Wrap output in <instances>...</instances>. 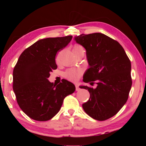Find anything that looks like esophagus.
Masks as SVG:
<instances>
[{
  "mask_svg": "<svg viewBox=\"0 0 146 146\" xmlns=\"http://www.w3.org/2000/svg\"><path fill=\"white\" fill-rule=\"evenodd\" d=\"M75 86H76V91H78L79 90H80L79 86H78V85H76Z\"/></svg>",
  "mask_w": 146,
  "mask_h": 146,
  "instance_id": "34e87169",
  "label": "esophagus"
}]
</instances>
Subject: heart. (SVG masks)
I'll return each mask as SVG.
<instances>
[{
  "label": "heart",
  "mask_w": 146,
  "mask_h": 146,
  "mask_svg": "<svg viewBox=\"0 0 146 146\" xmlns=\"http://www.w3.org/2000/svg\"><path fill=\"white\" fill-rule=\"evenodd\" d=\"M82 47L80 45H75L72 50H82ZM83 74V70L81 68H72L64 73V78L72 82H77Z\"/></svg>",
  "instance_id": "obj_1"
}]
</instances>
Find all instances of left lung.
<instances>
[{"label":"left lung","mask_w":146,"mask_h":146,"mask_svg":"<svg viewBox=\"0 0 146 146\" xmlns=\"http://www.w3.org/2000/svg\"><path fill=\"white\" fill-rule=\"evenodd\" d=\"M74 39L86 50L90 68L83 81L97 84L96 88L80 86L90 94L82 104L84 110L96 120L110 118L128 99L132 84L130 60L120 44L104 34H82Z\"/></svg>","instance_id":"1"}]
</instances>
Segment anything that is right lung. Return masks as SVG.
Listing matches in <instances>:
<instances>
[{
    "instance_id": "add662e5",
    "label": "right lung",
    "mask_w": 146,
    "mask_h": 146,
    "mask_svg": "<svg viewBox=\"0 0 146 146\" xmlns=\"http://www.w3.org/2000/svg\"><path fill=\"white\" fill-rule=\"evenodd\" d=\"M72 36L47 38L23 52L13 70V90L18 104L31 118L47 121L58 112L64 99L75 91V86L63 79L59 84L48 78L57 68L55 57L68 44Z\"/></svg>"
}]
</instances>
